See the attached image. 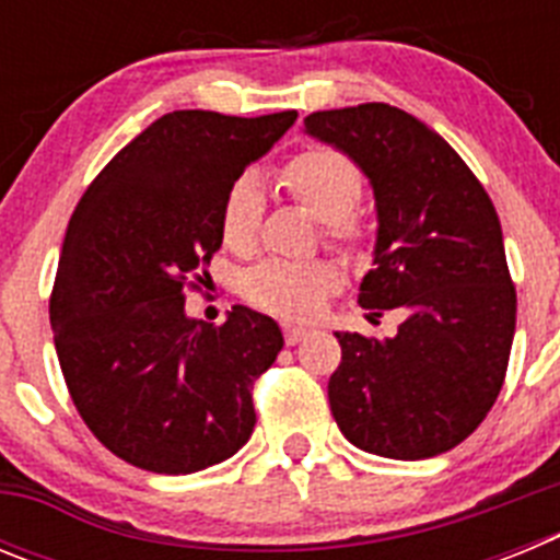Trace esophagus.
<instances>
[{
	"label": "esophagus",
	"instance_id": "1",
	"mask_svg": "<svg viewBox=\"0 0 560 560\" xmlns=\"http://www.w3.org/2000/svg\"><path fill=\"white\" fill-rule=\"evenodd\" d=\"M305 334H308V330L300 328V325H283V339H285V345H296V341L303 339Z\"/></svg>",
	"mask_w": 560,
	"mask_h": 560
}]
</instances>
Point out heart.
I'll return each mask as SVG.
<instances>
[{"label": "heart", "mask_w": 560, "mask_h": 560, "mask_svg": "<svg viewBox=\"0 0 560 560\" xmlns=\"http://www.w3.org/2000/svg\"><path fill=\"white\" fill-rule=\"evenodd\" d=\"M280 182L296 205H303L311 215L323 221V232L330 244L355 246L364 237V226L355 212L364 196V173L345 151L334 145L303 148L280 167ZM264 210V187L255 173H241L232 179L219 212L224 246L241 255L255 249ZM339 280V266L328 257L308 264L266 260L246 275L244 296L266 314L308 319Z\"/></svg>", "instance_id": "b5f03b06"}]
</instances>
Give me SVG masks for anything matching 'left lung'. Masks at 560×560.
I'll use <instances>...</instances> for the list:
<instances>
[{"label": "left lung", "instance_id": "1", "mask_svg": "<svg viewBox=\"0 0 560 560\" xmlns=\"http://www.w3.org/2000/svg\"><path fill=\"white\" fill-rule=\"evenodd\" d=\"M305 131L348 153L373 185L375 269L359 305L407 316L384 341L336 334V427L378 457H438L491 412L511 359L516 285L491 196L438 131L389 103L314 112Z\"/></svg>", "mask_w": 560, "mask_h": 560}]
</instances>
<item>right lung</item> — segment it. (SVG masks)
I'll return each instance as SVG.
<instances>
[{
    "label": "right lung",
    "mask_w": 560,
    "mask_h": 560,
    "mask_svg": "<svg viewBox=\"0 0 560 560\" xmlns=\"http://www.w3.org/2000/svg\"><path fill=\"white\" fill-rule=\"evenodd\" d=\"M296 112H171L133 137L69 219L49 323L69 398L89 432L142 471L192 474L232 457L255 429V381L283 334L235 305L224 325L185 314L221 249L232 179Z\"/></svg>",
    "instance_id": "add662e5"
}]
</instances>
